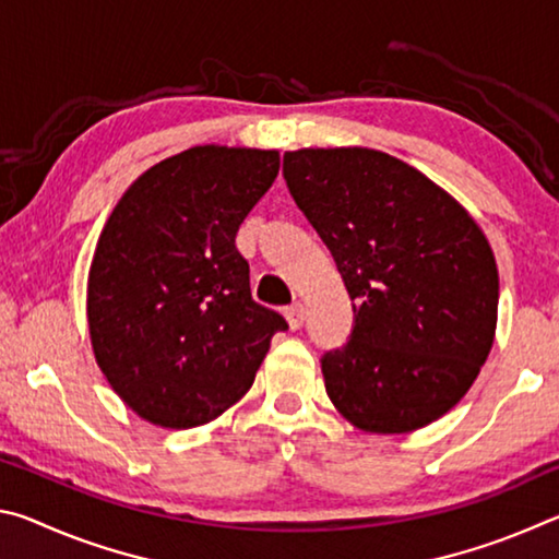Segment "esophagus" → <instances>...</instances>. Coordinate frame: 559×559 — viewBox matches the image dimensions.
I'll list each match as a JSON object with an SVG mask.
<instances>
[{"label": "esophagus", "instance_id": "1", "mask_svg": "<svg viewBox=\"0 0 559 559\" xmlns=\"http://www.w3.org/2000/svg\"><path fill=\"white\" fill-rule=\"evenodd\" d=\"M286 318H288V325L293 330H298L302 325V320H306V308H302L300 302H293V306L286 308Z\"/></svg>", "mask_w": 559, "mask_h": 559}]
</instances>
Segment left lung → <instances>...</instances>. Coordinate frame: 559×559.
I'll return each mask as SVG.
<instances>
[{
  "mask_svg": "<svg viewBox=\"0 0 559 559\" xmlns=\"http://www.w3.org/2000/svg\"><path fill=\"white\" fill-rule=\"evenodd\" d=\"M283 179L355 300L349 340L320 359L328 396L362 431L437 421L493 345L498 269L484 231L419 169L377 150H296Z\"/></svg>",
  "mask_w": 559,
  "mask_h": 559,
  "instance_id": "left-lung-1",
  "label": "left lung"
}]
</instances>
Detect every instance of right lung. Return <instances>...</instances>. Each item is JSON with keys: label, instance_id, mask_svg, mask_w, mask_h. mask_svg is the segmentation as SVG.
<instances>
[{"label": "right lung", "instance_id": "add662e5", "mask_svg": "<svg viewBox=\"0 0 559 559\" xmlns=\"http://www.w3.org/2000/svg\"><path fill=\"white\" fill-rule=\"evenodd\" d=\"M278 175L276 150L200 145L122 194L88 273L98 367L132 412L200 427L249 392L286 318L251 298L236 231Z\"/></svg>", "mask_w": 559, "mask_h": 559}]
</instances>
